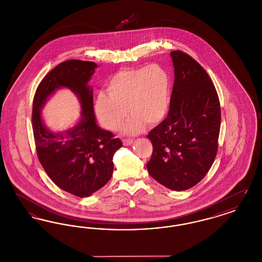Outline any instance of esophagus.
I'll use <instances>...</instances> for the list:
<instances>
[{
	"label": "esophagus",
	"mask_w": 262,
	"mask_h": 262,
	"mask_svg": "<svg viewBox=\"0 0 262 262\" xmlns=\"http://www.w3.org/2000/svg\"><path fill=\"white\" fill-rule=\"evenodd\" d=\"M133 139H130V138H124L123 139V143H124V145H130L132 143H133Z\"/></svg>",
	"instance_id": "obj_1"
}]
</instances>
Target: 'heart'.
Wrapping results in <instances>:
<instances>
[{
    "mask_svg": "<svg viewBox=\"0 0 262 262\" xmlns=\"http://www.w3.org/2000/svg\"><path fill=\"white\" fill-rule=\"evenodd\" d=\"M171 81L159 64L130 68L116 73L107 83V93L100 92L95 111L100 123L114 130L130 114L123 130L128 135L140 133L145 124L155 125L164 119L170 101Z\"/></svg>",
    "mask_w": 262,
    "mask_h": 262,
    "instance_id": "1",
    "label": "heart"
}]
</instances>
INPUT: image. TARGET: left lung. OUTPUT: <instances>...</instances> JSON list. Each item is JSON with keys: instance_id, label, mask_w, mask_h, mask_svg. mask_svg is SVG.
<instances>
[{"instance_id": "8db88e82", "label": "left lung", "mask_w": 262, "mask_h": 262, "mask_svg": "<svg viewBox=\"0 0 262 262\" xmlns=\"http://www.w3.org/2000/svg\"><path fill=\"white\" fill-rule=\"evenodd\" d=\"M174 71L170 109L150 130L153 151L146 167L164 187L186 190L205 177L217 154L221 110L206 71L187 53L171 52Z\"/></svg>"}]
</instances>
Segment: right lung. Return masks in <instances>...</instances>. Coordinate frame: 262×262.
Returning <instances> with one entry per match:
<instances>
[{
    "label": "right lung",
    "instance_id": "add662e5",
    "mask_svg": "<svg viewBox=\"0 0 262 262\" xmlns=\"http://www.w3.org/2000/svg\"><path fill=\"white\" fill-rule=\"evenodd\" d=\"M97 64L68 60L49 72L39 83L32 106V129L38 159L51 180L63 190L88 198L111 179L113 156L122 147L120 138L100 128L93 111V93L88 86ZM68 87L82 104L79 124L64 134H53L42 125L39 110L58 88Z\"/></svg>",
    "mask_w": 262,
    "mask_h": 262
}]
</instances>
